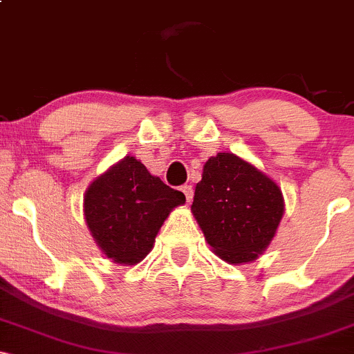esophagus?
Instances as JSON below:
<instances>
[{"instance_id":"esophagus-1","label":"esophagus","mask_w":354,"mask_h":354,"mask_svg":"<svg viewBox=\"0 0 354 354\" xmlns=\"http://www.w3.org/2000/svg\"><path fill=\"white\" fill-rule=\"evenodd\" d=\"M181 191L183 193H185V196H186V201H191L193 200V194H194V191H193V186L191 185H185V186H181Z\"/></svg>"}]
</instances>
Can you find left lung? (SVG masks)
Wrapping results in <instances>:
<instances>
[{
    "mask_svg": "<svg viewBox=\"0 0 354 354\" xmlns=\"http://www.w3.org/2000/svg\"><path fill=\"white\" fill-rule=\"evenodd\" d=\"M191 211L214 253L241 265L258 258L274 238L284 203L278 185L256 166L218 153L205 163Z\"/></svg>",
    "mask_w": 354,
    "mask_h": 354,
    "instance_id": "1",
    "label": "left lung"
}]
</instances>
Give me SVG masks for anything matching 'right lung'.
Listing matches in <instances>:
<instances>
[{"label": "right lung", "instance_id": "obj_1", "mask_svg": "<svg viewBox=\"0 0 354 354\" xmlns=\"http://www.w3.org/2000/svg\"><path fill=\"white\" fill-rule=\"evenodd\" d=\"M185 201L181 191L126 156L89 185L84 219L103 254L120 265H136L151 251L171 209Z\"/></svg>", "mask_w": 354, "mask_h": 354}]
</instances>
